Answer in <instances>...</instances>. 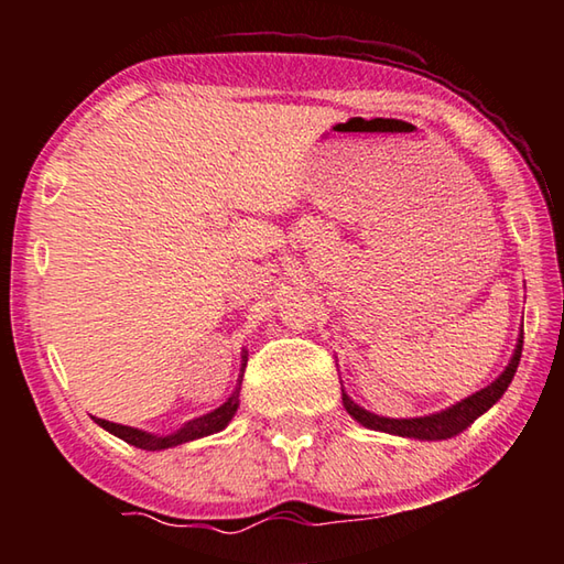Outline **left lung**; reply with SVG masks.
I'll use <instances>...</instances> for the list:
<instances>
[{"mask_svg": "<svg viewBox=\"0 0 564 564\" xmlns=\"http://www.w3.org/2000/svg\"><path fill=\"white\" fill-rule=\"evenodd\" d=\"M522 338L524 336H520V340H518V348H514L510 366L505 368V373L495 380V383H490L482 390H477L475 395L465 398L463 403L453 405L451 410H443V413H437V415L410 417V420L380 417L376 413H368V410L358 408L346 393H340L343 405H346L348 413L356 417L360 425L370 427V431H383V433H393V435H403V437H417V441H445V437L463 433L467 425H473L475 420L485 413V410H490L502 398L505 390H508V386L512 383L514 370H518V362L522 356Z\"/></svg>", "mask_w": 564, "mask_h": 564, "instance_id": "left-lung-1", "label": "left lung"}]
</instances>
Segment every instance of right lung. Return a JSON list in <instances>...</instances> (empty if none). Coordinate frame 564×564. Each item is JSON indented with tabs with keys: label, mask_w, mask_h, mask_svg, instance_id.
<instances>
[{
	"label": "right lung",
	"mask_w": 564,
	"mask_h": 564,
	"mask_svg": "<svg viewBox=\"0 0 564 564\" xmlns=\"http://www.w3.org/2000/svg\"><path fill=\"white\" fill-rule=\"evenodd\" d=\"M243 368H246V356H243ZM241 380H243V376H241ZM238 390H241V383H238V388L234 390V395L228 398L221 408H216L214 413H206L202 417L191 420V423H186L174 435H151V433H144V431H137V427L109 423V420H101V417H97V423L104 427V431L113 433L117 437H121V441H127L129 445L141 447V451H164V447H174V445H181V443L196 441V437H204V435L224 431V427L228 425V420L234 417L236 408H238Z\"/></svg>",
	"instance_id": "obj_1"
}]
</instances>
